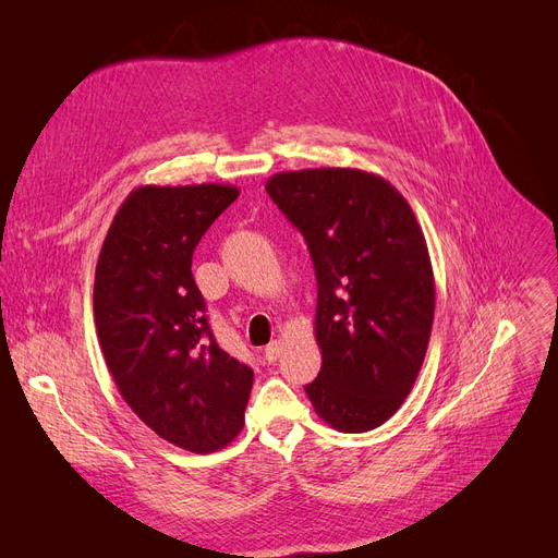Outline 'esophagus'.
Wrapping results in <instances>:
<instances>
[{
  "label": "esophagus",
  "mask_w": 558,
  "mask_h": 558,
  "mask_svg": "<svg viewBox=\"0 0 558 558\" xmlns=\"http://www.w3.org/2000/svg\"><path fill=\"white\" fill-rule=\"evenodd\" d=\"M282 353V343L280 341H271L267 348H264V360H267L269 364H274Z\"/></svg>",
  "instance_id": "obj_1"
}]
</instances>
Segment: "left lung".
Masks as SVG:
<instances>
[{"mask_svg":"<svg viewBox=\"0 0 558 558\" xmlns=\"http://www.w3.org/2000/svg\"><path fill=\"white\" fill-rule=\"evenodd\" d=\"M267 192L303 232L316 271L324 364L305 393L330 427L375 429L412 391L432 332L434 274L416 215L362 169L282 171Z\"/></svg>","mask_w":558,"mask_h":558,"instance_id":"8db88e82","label":"left lung"}]
</instances>
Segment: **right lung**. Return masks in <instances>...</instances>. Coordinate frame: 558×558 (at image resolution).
Wrapping results in <instances>:
<instances>
[{
    "mask_svg": "<svg viewBox=\"0 0 558 558\" xmlns=\"http://www.w3.org/2000/svg\"><path fill=\"white\" fill-rule=\"evenodd\" d=\"M240 196L232 185H142L117 210L95 274V326L117 389L144 425L208 454L244 427L253 371L219 348L192 255Z\"/></svg>",
    "mask_w": 558,
    "mask_h": 558,
    "instance_id": "obj_1",
    "label": "right lung"
}]
</instances>
